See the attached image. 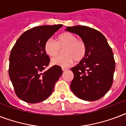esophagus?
<instances>
[{
  "mask_svg": "<svg viewBox=\"0 0 126 126\" xmlns=\"http://www.w3.org/2000/svg\"><path fill=\"white\" fill-rule=\"evenodd\" d=\"M67 70H68V69H67V68H65V67H62V71H67Z\"/></svg>",
  "mask_w": 126,
  "mask_h": 126,
  "instance_id": "34e87169",
  "label": "esophagus"
}]
</instances>
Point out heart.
<instances>
[{
	"label": "heart",
	"instance_id": "obj_1",
	"mask_svg": "<svg viewBox=\"0 0 126 126\" xmlns=\"http://www.w3.org/2000/svg\"><path fill=\"white\" fill-rule=\"evenodd\" d=\"M63 47L65 54L58 55L51 59L53 65L66 67L71 65L75 61H80L86 55L87 47L86 43L82 40L77 39L74 34L66 32L59 35L57 42L51 38L46 40L44 49L47 55L51 57L57 55Z\"/></svg>",
	"mask_w": 126,
	"mask_h": 126
}]
</instances>
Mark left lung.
Segmentation results:
<instances>
[{
  "label": "left lung",
  "instance_id": "left-lung-1",
  "mask_svg": "<svg viewBox=\"0 0 126 126\" xmlns=\"http://www.w3.org/2000/svg\"><path fill=\"white\" fill-rule=\"evenodd\" d=\"M66 31L75 33L86 43V55L71 71L74 79L71 89L81 99L93 101L101 99L111 88L115 61L111 47L103 34L86 26L67 27Z\"/></svg>",
  "mask_w": 126,
  "mask_h": 126
}]
</instances>
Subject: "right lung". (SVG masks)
I'll list each match as a JSON object with an SVG mask.
<instances>
[{"label":"right lung","mask_w":126,"mask_h":126,"mask_svg":"<svg viewBox=\"0 0 126 126\" xmlns=\"http://www.w3.org/2000/svg\"><path fill=\"white\" fill-rule=\"evenodd\" d=\"M63 25L35 27L23 33L10 55L9 76L17 96L29 103L47 99L63 73L61 67L49 65L44 45Z\"/></svg>","instance_id":"add662e5"}]
</instances>
